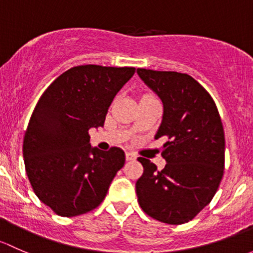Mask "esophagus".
<instances>
[{
  "mask_svg": "<svg viewBox=\"0 0 253 253\" xmlns=\"http://www.w3.org/2000/svg\"><path fill=\"white\" fill-rule=\"evenodd\" d=\"M126 161H135V160H136V156H135L134 153H131V152H126Z\"/></svg>",
  "mask_w": 253,
  "mask_h": 253,
  "instance_id": "34e87169",
  "label": "esophagus"
}]
</instances>
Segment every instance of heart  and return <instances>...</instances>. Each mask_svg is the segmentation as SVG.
Returning a JSON list of instances; mask_svg holds the SVG:
<instances>
[{"label":"heart","instance_id":"1","mask_svg":"<svg viewBox=\"0 0 253 253\" xmlns=\"http://www.w3.org/2000/svg\"><path fill=\"white\" fill-rule=\"evenodd\" d=\"M148 96H152V95H148V93H146V95L142 96V97H148Z\"/></svg>","mask_w":253,"mask_h":253}]
</instances>
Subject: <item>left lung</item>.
I'll return each mask as SVG.
<instances>
[{
	"label": "left lung",
	"instance_id": "obj_1",
	"mask_svg": "<svg viewBox=\"0 0 253 253\" xmlns=\"http://www.w3.org/2000/svg\"><path fill=\"white\" fill-rule=\"evenodd\" d=\"M137 74L163 103L155 139L168 137L162 170L139 157L144 174L136 181L142 211L167 224L194 219L212 201L224 173L225 137L219 112L201 84L178 72L137 69Z\"/></svg>",
	"mask_w": 253,
	"mask_h": 253
}]
</instances>
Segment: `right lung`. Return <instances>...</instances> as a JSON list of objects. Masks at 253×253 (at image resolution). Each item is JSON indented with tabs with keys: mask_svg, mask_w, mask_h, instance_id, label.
Wrapping results in <instances>:
<instances>
[{
	"mask_svg": "<svg viewBox=\"0 0 253 253\" xmlns=\"http://www.w3.org/2000/svg\"><path fill=\"white\" fill-rule=\"evenodd\" d=\"M132 67H73L59 75L36 103L23 157L34 192L56 214L75 217L106 197L124 151L98 150L88 130L103 126L114 96L134 75Z\"/></svg>",
	"mask_w": 253,
	"mask_h": 253,
	"instance_id": "right-lung-1",
	"label": "right lung"
}]
</instances>
